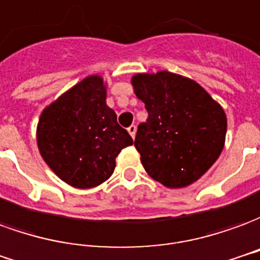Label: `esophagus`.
Returning a JSON list of instances; mask_svg holds the SVG:
<instances>
[{
	"mask_svg": "<svg viewBox=\"0 0 260 260\" xmlns=\"http://www.w3.org/2000/svg\"><path fill=\"white\" fill-rule=\"evenodd\" d=\"M127 132H128V134L134 139V137H136V132H137V127L134 126V124H132V126L127 128Z\"/></svg>",
	"mask_w": 260,
	"mask_h": 260,
	"instance_id": "esophagus-1",
	"label": "esophagus"
}]
</instances>
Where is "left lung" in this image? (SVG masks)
I'll return each instance as SVG.
<instances>
[{
    "mask_svg": "<svg viewBox=\"0 0 260 260\" xmlns=\"http://www.w3.org/2000/svg\"><path fill=\"white\" fill-rule=\"evenodd\" d=\"M132 84L148 112L134 140L147 174L167 187L192 185L224 148V110L198 82L169 71L136 74Z\"/></svg>",
    "mask_w": 260,
    "mask_h": 260,
    "instance_id": "1",
    "label": "left lung"
}]
</instances>
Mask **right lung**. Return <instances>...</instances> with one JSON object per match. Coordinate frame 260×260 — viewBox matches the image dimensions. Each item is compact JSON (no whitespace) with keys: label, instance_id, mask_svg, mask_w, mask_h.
<instances>
[{"label":"right lung","instance_id":"add662e5","mask_svg":"<svg viewBox=\"0 0 260 260\" xmlns=\"http://www.w3.org/2000/svg\"><path fill=\"white\" fill-rule=\"evenodd\" d=\"M133 139L106 105V88L99 75L86 77L39 119L38 147L53 172L68 185L89 189L113 174L116 156Z\"/></svg>","mask_w":260,"mask_h":260}]
</instances>
